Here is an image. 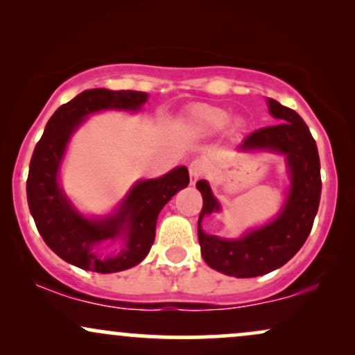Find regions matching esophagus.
<instances>
[{
    "instance_id": "1",
    "label": "esophagus",
    "mask_w": 355,
    "mask_h": 355,
    "mask_svg": "<svg viewBox=\"0 0 355 355\" xmlns=\"http://www.w3.org/2000/svg\"><path fill=\"white\" fill-rule=\"evenodd\" d=\"M203 172H205V166H203L200 160L191 162V164L189 165V173H190V183H191V185H195V183L200 180Z\"/></svg>"
}]
</instances>
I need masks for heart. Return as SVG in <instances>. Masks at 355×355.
I'll return each mask as SVG.
<instances>
[{"label":"heart","mask_w":355,"mask_h":355,"mask_svg":"<svg viewBox=\"0 0 355 355\" xmlns=\"http://www.w3.org/2000/svg\"><path fill=\"white\" fill-rule=\"evenodd\" d=\"M232 115L227 110L210 107V105H197L190 110L187 116V126L197 135H217L230 123ZM240 121H235L234 128H239Z\"/></svg>","instance_id":"1"}]
</instances>
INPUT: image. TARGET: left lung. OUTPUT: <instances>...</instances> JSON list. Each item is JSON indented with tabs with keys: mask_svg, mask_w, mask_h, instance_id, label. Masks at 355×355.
Returning <instances> with one entry per match:
<instances>
[{
	"mask_svg": "<svg viewBox=\"0 0 355 355\" xmlns=\"http://www.w3.org/2000/svg\"><path fill=\"white\" fill-rule=\"evenodd\" d=\"M268 112L279 123L248 135L239 152H268L282 155L288 173V190L282 209L266 225L247 230L239 239H222L207 234L202 220L222 211L209 182L198 180L203 207L198 217V242L207 266L217 272L248 279L282 267L294 257L312 230L320 202V160L311 130L294 110L267 98Z\"/></svg>",
	"mask_w": 355,
	"mask_h": 355,
	"instance_id": "8db88e82",
	"label": "left lung"
}]
</instances>
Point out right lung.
Segmentation results:
<instances>
[{
    "label": "right lung",
    "mask_w": 355,
    "mask_h": 355,
    "mask_svg": "<svg viewBox=\"0 0 355 355\" xmlns=\"http://www.w3.org/2000/svg\"><path fill=\"white\" fill-rule=\"evenodd\" d=\"M146 100L145 92L85 89L53 113L35 146L26 195L36 229L60 259L83 270L113 274L138 266L153 245L158 214L190 182L187 166H177L164 177L138 180L116 210L103 217L81 214L61 189V164L73 133L83 121L105 110L140 112ZM116 239L122 242L121 252L103 256V243Z\"/></svg>",
    "instance_id": "1"
}]
</instances>
